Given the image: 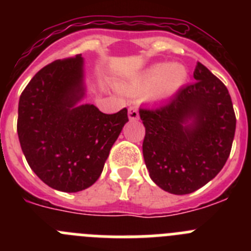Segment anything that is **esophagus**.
<instances>
[{
  "instance_id": "1",
  "label": "esophagus",
  "mask_w": 251,
  "mask_h": 251,
  "mask_svg": "<svg viewBox=\"0 0 251 251\" xmlns=\"http://www.w3.org/2000/svg\"><path fill=\"white\" fill-rule=\"evenodd\" d=\"M128 117H129L130 121H136V119L139 118L138 109H137L136 106H130L129 109H128Z\"/></svg>"
}]
</instances>
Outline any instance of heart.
Here are the masks:
<instances>
[{
  "label": "heart",
  "instance_id": "1",
  "mask_svg": "<svg viewBox=\"0 0 251 251\" xmlns=\"http://www.w3.org/2000/svg\"><path fill=\"white\" fill-rule=\"evenodd\" d=\"M187 77V70L181 64L157 63L128 79L123 89L133 95L151 90V98L166 99L176 94L185 85Z\"/></svg>",
  "mask_w": 251,
  "mask_h": 251
}]
</instances>
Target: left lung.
I'll use <instances>...</instances> for the list:
<instances>
[{
    "instance_id": "obj_1",
    "label": "left lung",
    "mask_w": 251,
    "mask_h": 251,
    "mask_svg": "<svg viewBox=\"0 0 251 251\" xmlns=\"http://www.w3.org/2000/svg\"><path fill=\"white\" fill-rule=\"evenodd\" d=\"M196 83L165 105L139 109L146 127L143 157L152 181L174 195H187L211 181L230 156L236 118L229 90L197 63Z\"/></svg>"
}]
</instances>
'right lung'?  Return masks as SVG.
Segmentation results:
<instances>
[{
  "label": "right lung",
  "instance_id": "add662e5",
  "mask_svg": "<svg viewBox=\"0 0 251 251\" xmlns=\"http://www.w3.org/2000/svg\"><path fill=\"white\" fill-rule=\"evenodd\" d=\"M85 95L81 55L56 60L30 80L19 101L17 134L31 170L63 192H77L99 178L128 122L127 108L105 114Z\"/></svg>",
  "mask_w": 251,
  "mask_h": 251
}]
</instances>
